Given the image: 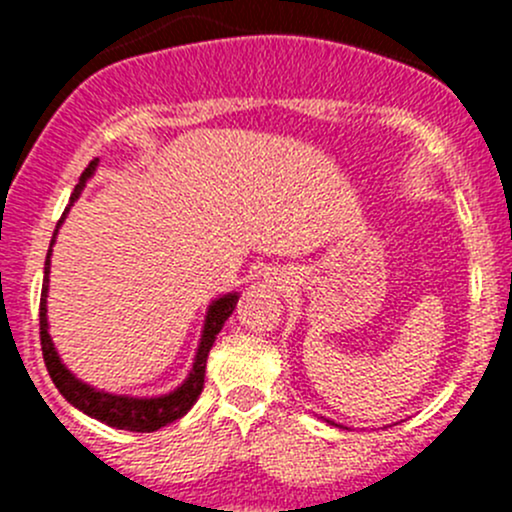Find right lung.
<instances>
[{
  "label": "right lung",
  "instance_id": "add662e5",
  "mask_svg": "<svg viewBox=\"0 0 512 512\" xmlns=\"http://www.w3.org/2000/svg\"><path fill=\"white\" fill-rule=\"evenodd\" d=\"M96 170V160H91L89 168L81 173L79 183H76L74 193H71V203L81 195L84 190L86 180L94 175ZM69 203V208H71ZM69 208L64 210L61 215L59 225L64 223L66 213ZM59 225H56L54 237H51V245L56 240V232H59ZM49 262H51V247L46 252V265H44V285H41V302H39V337H41V354H44V364L46 371H49L51 381L56 384V389L61 391L66 401L71 406H76L79 411H84L86 416L96 418V421L106 423V426L113 428H123V431H138V433H151L158 431L160 426L165 423L178 421L180 416H185L190 411V406L198 401L200 391H203L205 384V364H208V354L213 349L215 337L223 329L225 319L230 317L232 309L237 304V294H225V297L215 299L210 304L208 314H205V327H203V337H200V347L198 354H195L193 369H190L188 379L178 386L175 391L165 396H156V399H133V396H116V394H106V391H98L94 386L84 384V381L76 379L64 364H61L59 354H56L54 342L49 337V322H46V292H49Z\"/></svg>",
  "mask_w": 512,
  "mask_h": 512
}]
</instances>
